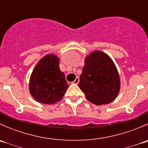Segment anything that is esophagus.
<instances>
[{
	"label": "esophagus",
	"mask_w": 148,
	"mask_h": 148,
	"mask_svg": "<svg viewBox=\"0 0 148 148\" xmlns=\"http://www.w3.org/2000/svg\"><path fill=\"white\" fill-rule=\"evenodd\" d=\"M79 82V77H77V78L74 79V81L73 82V84H78V83Z\"/></svg>",
	"instance_id": "1"
}]
</instances>
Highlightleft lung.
<instances>
[{
	"label": "left lung",
	"mask_w": 148,
	"mask_h": 148,
	"mask_svg": "<svg viewBox=\"0 0 148 148\" xmlns=\"http://www.w3.org/2000/svg\"><path fill=\"white\" fill-rule=\"evenodd\" d=\"M79 87L87 100L96 105L109 104L116 99L120 89V76L107 53L95 51L85 58Z\"/></svg>",
	"instance_id": "obj_1"
}]
</instances>
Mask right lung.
<instances>
[{
	"mask_svg": "<svg viewBox=\"0 0 148 148\" xmlns=\"http://www.w3.org/2000/svg\"><path fill=\"white\" fill-rule=\"evenodd\" d=\"M69 88L65 75L59 69V59L48 54L36 65L30 77L29 91L36 102L52 104L63 98Z\"/></svg>",
	"mask_w": 148,
	"mask_h": 148,
	"instance_id": "add662e5",
	"label": "right lung"
}]
</instances>
